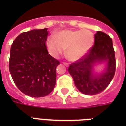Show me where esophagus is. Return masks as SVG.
Masks as SVG:
<instances>
[{
  "mask_svg": "<svg viewBox=\"0 0 126 126\" xmlns=\"http://www.w3.org/2000/svg\"><path fill=\"white\" fill-rule=\"evenodd\" d=\"M63 64L64 65H65L66 67H68V66H69V63H67V62H63Z\"/></svg>",
  "mask_w": 126,
  "mask_h": 126,
  "instance_id": "obj_1",
  "label": "esophagus"
}]
</instances>
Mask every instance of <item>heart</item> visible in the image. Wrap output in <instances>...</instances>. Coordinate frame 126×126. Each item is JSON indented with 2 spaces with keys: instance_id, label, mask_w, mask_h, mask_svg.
<instances>
[{
  "instance_id": "1",
  "label": "heart",
  "mask_w": 126,
  "mask_h": 126,
  "mask_svg": "<svg viewBox=\"0 0 126 126\" xmlns=\"http://www.w3.org/2000/svg\"><path fill=\"white\" fill-rule=\"evenodd\" d=\"M94 42L92 32L88 29H65L51 35L46 44L49 54L57 57L67 48V57L72 61L80 59L92 47Z\"/></svg>"
}]
</instances>
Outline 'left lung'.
<instances>
[{
	"mask_svg": "<svg viewBox=\"0 0 126 126\" xmlns=\"http://www.w3.org/2000/svg\"><path fill=\"white\" fill-rule=\"evenodd\" d=\"M106 61V72L96 77L92 74V67L97 62ZM78 90L86 95H96L107 87L116 71L115 53L112 40L101 31L95 34V43L87 53L70 65L68 69Z\"/></svg>",
	"mask_w": 126,
	"mask_h": 126,
	"instance_id": "8db88e82",
	"label": "left lung"
}]
</instances>
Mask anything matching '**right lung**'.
Returning <instances> with one entry per match:
<instances>
[{
    "label": "right lung",
    "mask_w": 126,
    "mask_h": 126,
    "mask_svg": "<svg viewBox=\"0 0 126 126\" xmlns=\"http://www.w3.org/2000/svg\"><path fill=\"white\" fill-rule=\"evenodd\" d=\"M47 34V28L23 32L11 46L10 73L19 90L30 97H44L55 88L60 63L48 53Z\"/></svg>",
    "instance_id": "right-lung-1"
}]
</instances>
